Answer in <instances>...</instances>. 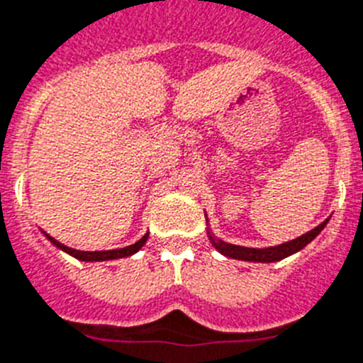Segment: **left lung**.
<instances>
[{
  "label": "left lung",
  "mask_w": 363,
  "mask_h": 363,
  "mask_svg": "<svg viewBox=\"0 0 363 363\" xmlns=\"http://www.w3.org/2000/svg\"><path fill=\"white\" fill-rule=\"evenodd\" d=\"M329 223V219H325L321 225H318L316 228H313L307 234L299 235V238L292 239V241L281 242V245H276V247H269V248H247V247H239V245H232V242H226L223 239L216 238L213 232L210 230V225H208V239L213 245L217 252H220L223 256L230 257V259H239V261H250V263H276V261H281L285 257L292 256L296 252L303 250L307 247L308 242L313 241L318 234H320L321 230L325 228V225Z\"/></svg>",
  "instance_id": "1"
}]
</instances>
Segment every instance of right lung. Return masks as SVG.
I'll list each match as a JSON object with an SVG mask.
<instances>
[{
  "instance_id": "add662e5",
  "label": "right lung",
  "mask_w": 363,
  "mask_h": 363,
  "mask_svg": "<svg viewBox=\"0 0 363 363\" xmlns=\"http://www.w3.org/2000/svg\"><path fill=\"white\" fill-rule=\"evenodd\" d=\"M43 234H45V232H43ZM147 235H150V232H146L143 238L138 239L137 242H133V245H129V247L115 248V250H99V252H86V250H77V248H69L65 247V245H62L60 241H56L55 238H50L49 234H45V238L49 239L56 248H60V250L69 254V256L77 257V259L80 261H86V263H96V261H111V259H121V257L133 256V254H137V252L146 245Z\"/></svg>"
}]
</instances>
